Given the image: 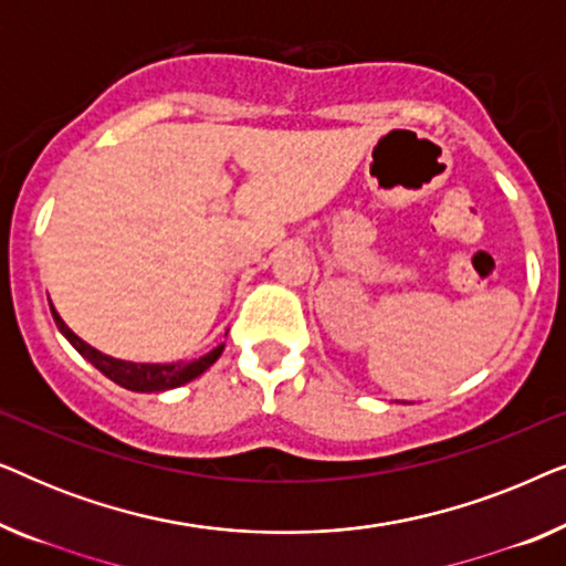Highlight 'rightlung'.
Returning a JSON list of instances; mask_svg holds the SVG:
<instances>
[{"label":"right lung","mask_w":566,"mask_h":566,"mask_svg":"<svg viewBox=\"0 0 566 566\" xmlns=\"http://www.w3.org/2000/svg\"><path fill=\"white\" fill-rule=\"evenodd\" d=\"M51 314L53 319H56V327L61 329V335H64L69 343L76 347V353L84 355L92 366H95L99 374H105L111 381L120 384L123 389H130V391H165V389H175V386H182L192 381V378H198L203 374L206 368H211L216 360H219V355L223 350V345L213 347L211 353L203 355V358L192 360V363H126V360H118V358H111V355H103L95 347H90L84 339H80L74 335L72 329L66 327L64 319L56 314V308L51 306Z\"/></svg>","instance_id":"add662e5"}]
</instances>
